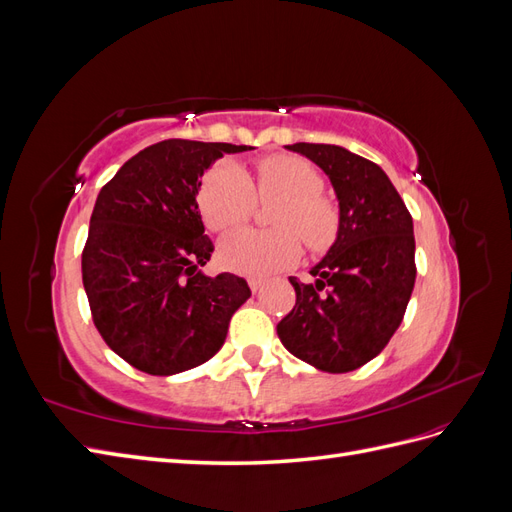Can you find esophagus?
I'll return each mask as SVG.
<instances>
[{
  "label": "esophagus",
  "mask_w": 512,
  "mask_h": 512,
  "mask_svg": "<svg viewBox=\"0 0 512 512\" xmlns=\"http://www.w3.org/2000/svg\"><path fill=\"white\" fill-rule=\"evenodd\" d=\"M247 284H250V288H252L254 294L262 292V286H265V282H262L260 277H250V280H247Z\"/></svg>",
  "instance_id": "obj_1"
}]
</instances>
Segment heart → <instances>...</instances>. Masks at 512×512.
Returning a JSON list of instances; mask_svg holds the SVG:
<instances>
[{
    "instance_id": "heart-1",
    "label": "heart",
    "mask_w": 512,
    "mask_h": 512,
    "mask_svg": "<svg viewBox=\"0 0 512 512\" xmlns=\"http://www.w3.org/2000/svg\"><path fill=\"white\" fill-rule=\"evenodd\" d=\"M322 175L297 156H269L256 164V179L237 164H224L200 188V211L215 232L237 230L250 222L260 203L277 200L269 213L271 230H241L222 243V260L230 269L269 275L301 256V239L309 250L327 247L339 226V211L322 192Z\"/></svg>"
}]
</instances>
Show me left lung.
<instances>
[{"instance_id": "left-lung-1", "label": "left lung", "mask_w": 512, "mask_h": 512, "mask_svg": "<svg viewBox=\"0 0 512 512\" xmlns=\"http://www.w3.org/2000/svg\"><path fill=\"white\" fill-rule=\"evenodd\" d=\"M329 175L339 200V230L329 254L288 277L297 301L277 335L297 359L346 374L378 356L404 320L416 280L412 215L384 170L337 145L294 143Z\"/></svg>"}]
</instances>
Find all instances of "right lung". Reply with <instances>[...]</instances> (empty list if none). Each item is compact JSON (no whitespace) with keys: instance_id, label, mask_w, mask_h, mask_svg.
I'll list each match as a JSON object with an SVG mask.
<instances>
[{"instance_id":"add662e5","label":"right lung","mask_w":512,"mask_h":512,"mask_svg":"<svg viewBox=\"0 0 512 512\" xmlns=\"http://www.w3.org/2000/svg\"><path fill=\"white\" fill-rule=\"evenodd\" d=\"M252 147L185 138L138 151L98 194L83 247V286L106 346L151 376L207 363L252 297L239 275L200 273L213 243L196 203L222 153Z\"/></svg>"}]
</instances>
